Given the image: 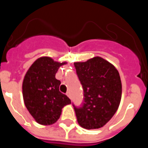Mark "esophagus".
<instances>
[{"label": "esophagus", "mask_w": 148, "mask_h": 148, "mask_svg": "<svg viewBox=\"0 0 148 148\" xmlns=\"http://www.w3.org/2000/svg\"><path fill=\"white\" fill-rule=\"evenodd\" d=\"M66 95H67V97H69V98H71V95L70 92H67V93H66Z\"/></svg>", "instance_id": "esophagus-1"}]
</instances>
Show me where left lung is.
Listing matches in <instances>:
<instances>
[{
    "label": "left lung",
    "mask_w": 148,
    "mask_h": 148,
    "mask_svg": "<svg viewBox=\"0 0 148 148\" xmlns=\"http://www.w3.org/2000/svg\"><path fill=\"white\" fill-rule=\"evenodd\" d=\"M74 64L84 90L82 107L74 106L77 123L86 129L101 128L111 120L120 106V74L113 65L99 56Z\"/></svg>",
    "instance_id": "obj_1"
}]
</instances>
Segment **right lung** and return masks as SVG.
<instances>
[{"label": "right lung", "instance_id": "add662e5", "mask_svg": "<svg viewBox=\"0 0 148 148\" xmlns=\"http://www.w3.org/2000/svg\"><path fill=\"white\" fill-rule=\"evenodd\" d=\"M66 63L42 56L34 62L24 75L22 83L24 105L38 124H55L62 108L71 104L69 97L59 91L61 82L55 78L58 68Z\"/></svg>", "mask_w": 148, "mask_h": 148}]
</instances>
